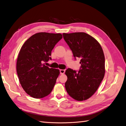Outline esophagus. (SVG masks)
<instances>
[{
    "label": "esophagus",
    "instance_id": "1",
    "mask_svg": "<svg viewBox=\"0 0 126 126\" xmlns=\"http://www.w3.org/2000/svg\"><path fill=\"white\" fill-rule=\"evenodd\" d=\"M64 72H65V70L64 69H60V73L61 75H63L64 73Z\"/></svg>",
    "mask_w": 126,
    "mask_h": 126
}]
</instances>
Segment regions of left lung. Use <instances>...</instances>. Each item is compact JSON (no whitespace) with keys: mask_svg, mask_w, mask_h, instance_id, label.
Listing matches in <instances>:
<instances>
[{"mask_svg":"<svg viewBox=\"0 0 126 126\" xmlns=\"http://www.w3.org/2000/svg\"><path fill=\"white\" fill-rule=\"evenodd\" d=\"M64 40L76 58H80L77 72L70 68L66 70L67 93L74 99H88L98 89L105 73V56L100 44L85 32L63 34Z\"/></svg>","mask_w":126,"mask_h":126,"instance_id":"obj_1","label":"left lung"}]
</instances>
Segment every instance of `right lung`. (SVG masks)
Returning a JSON list of instances; mask_svg holds the SVG:
<instances>
[{"label":"right lung","instance_id":"obj_1","mask_svg":"<svg viewBox=\"0 0 126 126\" xmlns=\"http://www.w3.org/2000/svg\"><path fill=\"white\" fill-rule=\"evenodd\" d=\"M62 38L61 33L38 32L21 47L17 60V72L22 88L31 97L44 98L52 90L59 70L43 63L51 59V51Z\"/></svg>","mask_w":126,"mask_h":126}]
</instances>
